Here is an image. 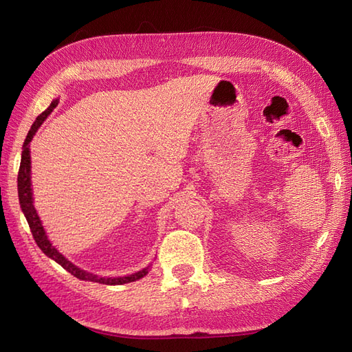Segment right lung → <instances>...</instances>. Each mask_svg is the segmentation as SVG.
<instances>
[{
  "label": "right lung",
  "instance_id": "obj_1",
  "mask_svg": "<svg viewBox=\"0 0 352 352\" xmlns=\"http://www.w3.org/2000/svg\"><path fill=\"white\" fill-rule=\"evenodd\" d=\"M58 100H54L50 107L41 113L35 123L32 124L30 131L26 136L25 144H23V151H22V160H20V168H19V175H17V190H19V201H20V207H22L23 214L29 223V228L32 232V236H34L35 242L38 247L42 250L47 257L52 258L54 261H57L63 269H66L69 273H72L74 278H78L80 280H88V282H97V283H102V285H123V283H129V282H135L138 279L144 278L146 276L148 270H150V265L146 269H142L140 272H136L133 274L129 276H123V278H100L97 274H92L85 272L82 269H79L78 265H74L73 263H70L65 255H61L52 243L48 241L47 233L44 230V226H42L41 219L38 216V212L34 207V197H32V188H30V150H29V142L32 141V138L35 136L36 131L39 129V126L44 123V120L48 117V114L57 107Z\"/></svg>",
  "mask_w": 352,
  "mask_h": 352
}]
</instances>
